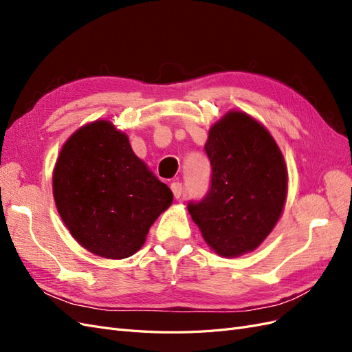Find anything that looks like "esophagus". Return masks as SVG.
Masks as SVG:
<instances>
[{
	"label": "esophagus",
	"instance_id": "obj_1",
	"mask_svg": "<svg viewBox=\"0 0 352 352\" xmlns=\"http://www.w3.org/2000/svg\"><path fill=\"white\" fill-rule=\"evenodd\" d=\"M170 188H172V192L175 195V198H180L184 194V185L180 182H173L172 185H170Z\"/></svg>",
	"mask_w": 352,
	"mask_h": 352
}]
</instances>
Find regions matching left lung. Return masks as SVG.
<instances>
[{
  "label": "left lung",
  "instance_id": "1",
  "mask_svg": "<svg viewBox=\"0 0 352 352\" xmlns=\"http://www.w3.org/2000/svg\"><path fill=\"white\" fill-rule=\"evenodd\" d=\"M206 153L211 185L188 211L208 247L221 257L254 251L282 216L287 170L265 127L242 111H229L211 126Z\"/></svg>",
  "mask_w": 352,
  "mask_h": 352
}]
</instances>
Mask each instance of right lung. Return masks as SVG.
Returning a JSON list of instances; mask_svg holds the SVG:
<instances>
[{"label":"right lung","mask_w":352,"mask_h":352,"mask_svg":"<svg viewBox=\"0 0 352 352\" xmlns=\"http://www.w3.org/2000/svg\"><path fill=\"white\" fill-rule=\"evenodd\" d=\"M52 194L72 236L98 257L122 260L140 251L148 230L173 201L109 120H95L63 145Z\"/></svg>","instance_id":"right-lung-1"}]
</instances>
